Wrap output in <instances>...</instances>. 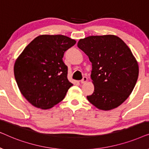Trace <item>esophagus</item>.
I'll return each mask as SVG.
<instances>
[{"instance_id":"34e87169","label":"esophagus","mask_w":149,"mask_h":149,"mask_svg":"<svg viewBox=\"0 0 149 149\" xmlns=\"http://www.w3.org/2000/svg\"><path fill=\"white\" fill-rule=\"evenodd\" d=\"M87 80H88V79H87V78L86 77H83V78L82 79V80H81V83H86L87 81Z\"/></svg>"}]
</instances>
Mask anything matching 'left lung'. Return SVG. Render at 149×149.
Returning <instances> with one entry per match:
<instances>
[{
	"label": "left lung",
	"instance_id": "left-lung-1",
	"mask_svg": "<svg viewBox=\"0 0 149 149\" xmlns=\"http://www.w3.org/2000/svg\"><path fill=\"white\" fill-rule=\"evenodd\" d=\"M77 46L92 63L94 91L87 100L103 111L119 107L131 94L139 73L130 49L115 35L88 36L79 40Z\"/></svg>",
	"mask_w": 149,
	"mask_h": 149
}]
</instances>
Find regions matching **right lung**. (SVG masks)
<instances>
[{"label": "right lung", "instance_id": "right-lung-1", "mask_svg": "<svg viewBox=\"0 0 149 149\" xmlns=\"http://www.w3.org/2000/svg\"><path fill=\"white\" fill-rule=\"evenodd\" d=\"M76 40L64 35L43 34L26 47L14 64L22 94L34 107L49 109L64 98L73 84L68 80L64 52Z\"/></svg>", "mask_w": 149, "mask_h": 149}]
</instances>
